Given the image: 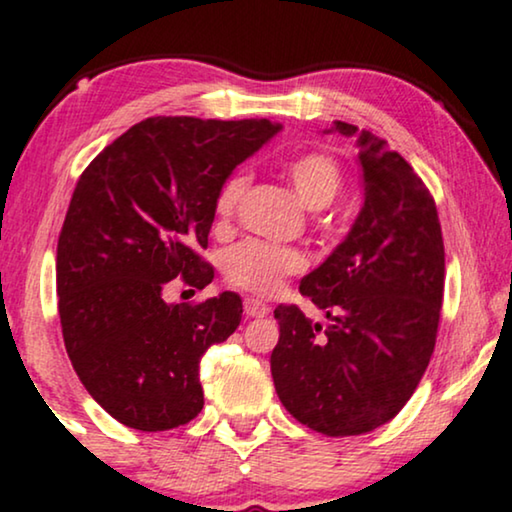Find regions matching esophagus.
Masks as SVG:
<instances>
[{
  "label": "esophagus",
  "mask_w": 512,
  "mask_h": 512,
  "mask_svg": "<svg viewBox=\"0 0 512 512\" xmlns=\"http://www.w3.org/2000/svg\"><path fill=\"white\" fill-rule=\"evenodd\" d=\"M245 313H248L250 318H264L271 313V306L267 302H262V299L248 297L245 299Z\"/></svg>",
  "instance_id": "1"
}]
</instances>
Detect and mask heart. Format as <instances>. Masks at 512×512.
Returning a JSON list of instances; mask_svg holds the SVG:
<instances>
[{"label": "heart", "mask_w": 512, "mask_h": 512, "mask_svg": "<svg viewBox=\"0 0 512 512\" xmlns=\"http://www.w3.org/2000/svg\"><path fill=\"white\" fill-rule=\"evenodd\" d=\"M283 175L295 189L299 201L311 210H323L335 201L344 187V170L332 154L306 152L283 161ZM248 175L234 173L222 182L215 194L213 213L217 224H227L236 215L248 189ZM304 267L302 255L281 245L264 241H243L224 255V274L234 285L250 292L269 295L281 285L283 276L295 274Z\"/></svg>", "instance_id": "1"}]
</instances>
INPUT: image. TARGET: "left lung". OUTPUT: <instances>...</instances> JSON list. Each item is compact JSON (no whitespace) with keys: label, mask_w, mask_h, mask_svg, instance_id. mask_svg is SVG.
<instances>
[{"label":"left lung","mask_w":512,"mask_h":512,"mask_svg":"<svg viewBox=\"0 0 512 512\" xmlns=\"http://www.w3.org/2000/svg\"><path fill=\"white\" fill-rule=\"evenodd\" d=\"M325 133L356 138L363 208L299 283L327 325L295 304L274 311L271 377L299 424L339 438L384 426L417 391L438 335L445 245L433 196L386 140L344 121Z\"/></svg>","instance_id":"left-lung-1"}]
</instances>
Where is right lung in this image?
Wrapping results in <instances>:
<instances>
[{"mask_svg":"<svg viewBox=\"0 0 512 512\" xmlns=\"http://www.w3.org/2000/svg\"><path fill=\"white\" fill-rule=\"evenodd\" d=\"M281 124L152 117L95 156L67 208L56 285L74 372L107 414L135 431H168L203 410L199 363L241 323L236 292L168 304L173 278L203 290L199 257L217 189Z\"/></svg>","mask_w":512,"mask_h":512,"instance_id":"obj_1","label":"right lung"}]
</instances>
